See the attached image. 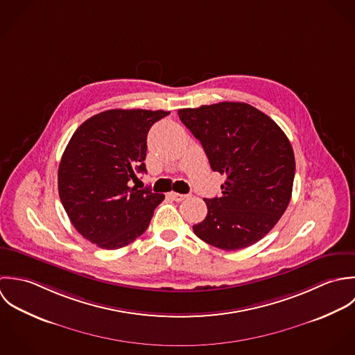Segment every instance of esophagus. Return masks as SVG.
<instances>
[{"mask_svg":"<svg viewBox=\"0 0 355 355\" xmlns=\"http://www.w3.org/2000/svg\"><path fill=\"white\" fill-rule=\"evenodd\" d=\"M170 196H171V199H173V200H175V202H182V200H185V199L188 198L187 195L177 193V192H171V193H170Z\"/></svg>","mask_w":355,"mask_h":355,"instance_id":"1","label":"esophagus"}]
</instances>
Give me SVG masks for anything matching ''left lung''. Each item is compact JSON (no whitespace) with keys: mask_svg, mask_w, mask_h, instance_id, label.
Returning a JSON list of instances; mask_svg holds the SVG:
<instances>
[{"mask_svg":"<svg viewBox=\"0 0 355 355\" xmlns=\"http://www.w3.org/2000/svg\"><path fill=\"white\" fill-rule=\"evenodd\" d=\"M214 171L226 175L222 196L206 199L195 234L225 251L263 239L286 210L295 177L292 145L279 125L245 103L223 101L178 110Z\"/></svg>","mask_w":355,"mask_h":355,"instance_id":"1","label":"left lung"}]
</instances>
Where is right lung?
Returning a JSON list of instances; mask_svg holds the SVG:
<instances>
[{"label": "right lung", "mask_w": 355, "mask_h": 355, "mask_svg": "<svg viewBox=\"0 0 355 355\" xmlns=\"http://www.w3.org/2000/svg\"><path fill=\"white\" fill-rule=\"evenodd\" d=\"M167 111L108 110L85 121L62 156L58 187L73 227L100 248H122L146 230L163 193L132 187L146 173V135Z\"/></svg>", "instance_id": "right-lung-1"}]
</instances>
